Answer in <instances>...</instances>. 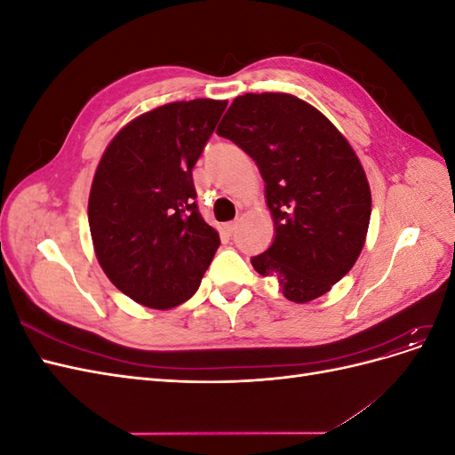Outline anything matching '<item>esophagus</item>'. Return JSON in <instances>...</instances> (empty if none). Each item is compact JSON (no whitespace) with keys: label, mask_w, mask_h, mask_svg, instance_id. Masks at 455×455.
<instances>
[{"label":"esophagus","mask_w":455,"mask_h":455,"mask_svg":"<svg viewBox=\"0 0 455 455\" xmlns=\"http://www.w3.org/2000/svg\"><path fill=\"white\" fill-rule=\"evenodd\" d=\"M235 229H237V222H228V224H224V231L228 233V235H233V233H235Z\"/></svg>","instance_id":"obj_1"}]
</instances>
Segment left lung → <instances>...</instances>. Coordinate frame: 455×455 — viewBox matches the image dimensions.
Here are the masks:
<instances>
[{
    "mask_svg": "<svg viewBox=\"0 0 455 455\" xmlns=\"http://www.w3.org/2000/svg\"><path fill=\"white\" fill-rule=\"evenodd\" d=\"M258 164L275 239L251 261L277 275L283 294L306 304L346 277L371 212L366 174L353 148L311 104L284 92H246L216 131Z\"/></svg>",
    "mask_w": 455,
    "mask_h": 455,
    "instance_id": "8db88e82",
    "label": "left lung"
}]
</instances>
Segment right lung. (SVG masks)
I'll list each match as a JSON object with an SVG mask.
<instances>
[{
  "label": "right lung",
  "mask_w": 455,
  "mask_h": 455,
  "mask_svg": "<svg viewBox=\"0 0 455 455\" xmlns=\"http://www.w3.org/2000/svg\"><path fill=\"white\" fill-rule=\"evenodd\" d=\"M228 102L197 99L151 109L123 127L94 172L89 228L108 279L151 309L197 292L220 235L197 209L194 171Z\"/></svg>",
  "instance_id": "right-lung-1"
}]
</instances>
